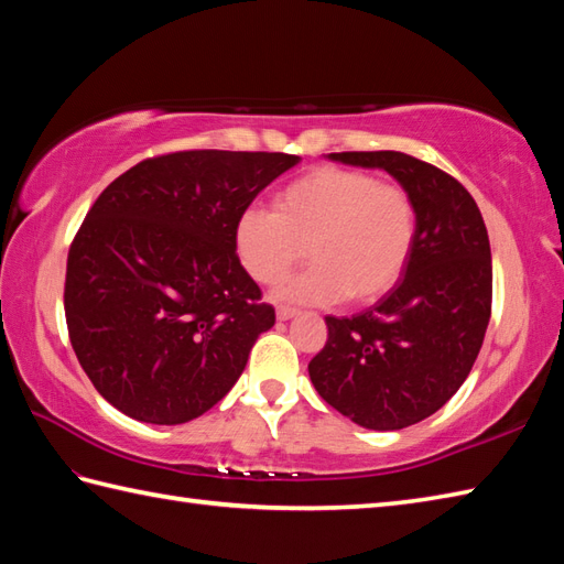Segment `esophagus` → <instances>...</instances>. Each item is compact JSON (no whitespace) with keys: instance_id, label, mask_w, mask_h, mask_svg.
<instances>
[{"instance_id":"obj_1","label":"esophagus","mask_w":564,"mask_h":564,"mask_svg":"<svg viewBox=\"0 0 564 564\" xmlns=\"http://www.w3.org/2000/svg\"><path fill=\"white\" fill-rule=\"evenodd\" d=\"M295 315H297V310H295V307H289V305H279V310H275V317H279L281 322L291 319V317H295Z\"/></svg>"}]
</instances>
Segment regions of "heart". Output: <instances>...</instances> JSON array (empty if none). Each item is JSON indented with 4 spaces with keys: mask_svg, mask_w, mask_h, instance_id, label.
Wrapping results in <instances>:
<instances>
[{
    "mask_svg": "<svg viewBox=\"0 0 564 564\" xmlns=\"http://www.w3.org/2000/svg\"><path fill=\"white\" fill-rule=\"evenodd\" d=\"M273 210L239 215L235 247L257 283H281L307 257L313 267L283 289L301 303L349 295L370 303L400 281L416 239V206L400 184L341 166H317L283 186Z\"/></svg>",
    "mask_w": 564,
    "mask_h": 564,
    "instance_id": "b5f03b06",
    "label": "heart"
}]
</instances>
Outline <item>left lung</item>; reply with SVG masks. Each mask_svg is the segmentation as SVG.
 <instances>
[{
	"label": "left lung",
	"instance_id": "1",
	"mask_svg": "<svg viewBox=\"0 0 564 564\" xmlns=\"http://www.w3.org/2000/svg\"><path fill=\"white\" fill-rule=\"evenodd\" d=\"M386 170L410 191L416 239L402 279L351 317L327 315V344L310 361L319 398L351 422L398 431L431 416L470 376L492 315V251L475 198L412 154L332 152Z\"/></svg>",
	"mask_w": 564,
	"mask_h": 564
}]
</instances>
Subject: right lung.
I'll use <instances>...</instances> for the list:
<instances>
[{"instance_id":"add662e5","label":"right lung","mask_w":564,"mask_h":564,"mask_svg":"<svg viewBox=\"0 0 564 564\" xmlns=\"http://www.w3.org/2000/svg\"><path fill=\"white\" fill-rule=\"evenodd\" d=\"M301 158L186 150L135 164L101 191L72 239V349L116 410L184 424L242 376L273 307L237 257L249 203Z\"/></svg>"}]
</instances>
